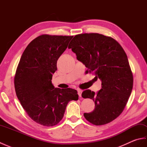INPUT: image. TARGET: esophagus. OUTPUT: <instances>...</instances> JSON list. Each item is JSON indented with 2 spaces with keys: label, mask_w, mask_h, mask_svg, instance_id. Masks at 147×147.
Listing matches in <instances>:
<instances>
[{
  "label": "esophagus",
  "mask_w": 147,
  "mask_h": 147,
  "mask_svg": "<svg viewBox=\"0 0 147 147\" xmlns=\"http://www.w3.org/2000/svg\"><path fill=\"white\" fill-rule=\"evenodd\" d=\"M82 91L80 89H78V94L80 97H82Z\"/></svg>",
  "instance_id": "1"
}]
</instances>
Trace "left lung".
<instances>
[{
    "label": "left lung",
    "instance_id": "left-lung-1",
    "mask_svg": "<svg viewBox=\"0 0 147 147\" xmlns=\"http://www.w3.org/2000/svg\"><path fill=\"white\" fill-rule=\"evenodd\" d=\"M68 48L88 68L87 73L102 80V89L96 93L90 90L82 93L83 98L92 99L95 105L84 117L96 126L111 123L124 111L133 89V73L126 52L112 37L94 33L74 36Z\"/></svg>",
    "mask_w": 147,
    "mask_h": 147
}]
</instances>
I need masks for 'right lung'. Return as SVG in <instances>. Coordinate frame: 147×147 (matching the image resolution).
Wrapping results in <instances>:
<instances>
[{"label": "right lung", "mask_w": 147, "mask_h": 147, "mask_svg": "<svg viewBox=\"0 0 147 147\" xmlns=\"http://www.w3.org/2000/svg\"><path fill=\"white\" fill-rule=\"evenodd\" d=\"M73 37L38 36L28 45L17 67L14 76L17 97L29 117L42 126L57 124L69 102L78 100L76 90L54 88L51 81L58 59Z\"/></svg>", "instance_id": "1"}]
</instances>
